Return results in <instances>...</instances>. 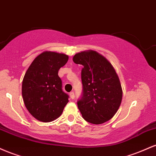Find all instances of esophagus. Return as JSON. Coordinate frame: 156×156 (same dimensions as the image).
Segmentation results:
<instances>
[{"label": "esophagus", "instance_id": "34e87169", "mask_svg": "<svg viewBox=\"0 0 156 156\" xmlns=\"http://www.w3.org/2000/svg\"><path fill=\"white\" fill-rule=\"evenodd\" d=\"M69 96H70L71 99H74V98H75V93L73 92H70V93H69Z\"/></svg>", "mask_w": 156, "mask_h": 156}]
</instances>
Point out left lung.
<instances>
[{
	"label": "left lung",
	"instance_id": "obj_1",
	"mask_svg": "<svg viewBox=\"0 0 156 156\" xmlns=\"http://www.w3.org/2000/svg\"><path fill=\"white\" fill-rule=\"evenodd\" d=\"M73 62L81 64L83 92L77 102L86 121L102 124L114 117L121 104L122 90L119 77L105 57L96 51L76 53Z\"/></svg>",
	"mask_w": 156,
	"mask_h": 156
}]
</instances>
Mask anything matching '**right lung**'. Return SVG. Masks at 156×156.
<instances>
[{
  "instance_id": "obj_1",
  "label": "right lung",
  "mask_w": 156,
  "mask_h": 156,
  "mask_svg": "<svg viewBox=\"0 0 156 156\" xmlns=\"http://www.w3.org/2000/svg\"><path fill=\"white\" fill-rule=\"evenodd\" d=\"M68 55L45 51L39 54L27 69L22 84L26 108L38 120L48 122L59 117L69 95L62 90L58 69L67 63Z\"/></svg>"
}]
</instances>
